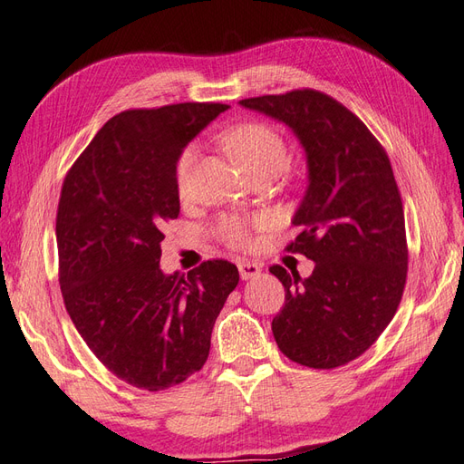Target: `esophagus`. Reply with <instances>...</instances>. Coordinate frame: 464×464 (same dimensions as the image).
<instances>
[{
  "mask_svg": "<svg viewBox=\"0 0 464 464\" xmlns=\"http://www.w3.org/2000/svg\"><path fill=\"white\" fill-rule=\"evenodd\" d=\"M239 275L243 280H251L260 275V266L256 263H239Z\"/></svg>",
  "mask_w": 464,
  "mask_h": 464,
  "instance_id": "esophagus-1",
  "label": "esophagus"
}]
</instances>
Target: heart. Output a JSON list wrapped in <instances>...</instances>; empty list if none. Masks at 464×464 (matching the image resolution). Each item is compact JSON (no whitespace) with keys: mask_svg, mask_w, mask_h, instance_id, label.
<instances>
[{"mask_svg":"<svg viewBox=\"0 0 464 464\" xmlns=\"http://www.w3.org/2000/svg\"><path fill=\"white\" fill-rule=\"evenodd\" d=\"M223 142L233 157L243 164V169L255 176L272 174L278 176L288 166V149L284 145L282 137L275 129L260 123H246L239 125L223 135ZM196 147H188L176 164V184L178 192L182 196L188 192L189 176H192V166L196 162ZM223 233L233 245H246L248 231L246 225L229 219L223 223Z\"/></svg>","mask_w":464,"mask_h":464,"instance_id":"1","label":"heart"}]
</instances>
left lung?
Wrapping results in <instances>:
<instances>
[{"mask_svg": "<svg viewBox=\"0 0 464 464\" xmlns=\"http://www.w3.org/2000/svg\"><path fill=\"white\" fill-rule=\"evenodd\" d=\"M286 125L304 149L307 186L288 246L314 272L270 266L286 292L272 334L290 361L335 368L361 356L394 317L408 270L406 227L384 149L345 105L315 90L241 100Z\"/></svg>", "mask_w": 464, "mask_h": 464, "instance_id": "left-lung-1", "label": "left lung"}]
</instances>
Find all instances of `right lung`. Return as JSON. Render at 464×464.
<instances>
[{"instance_id": "right-lung-1", "label": "right lung", "mask_w": 464, "mask_h": 464, "mask_svg": "<svg viewBox=\"0 0 464 464\" xmlns=\"http://www.w3.org/2000/svg\"><path fill=\"white\" fill-rule=\"evenodd\" d=\"M229 105L176 103L111 117L66 174L56 246L66 312L123 382L180 384L208 361L211 329L239 284L227 260L160 268L162 227L180 213L176 164Z\"/></svg>"}]
</instances>
